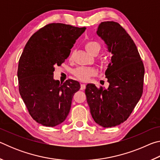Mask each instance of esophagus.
<instances>
[{"mask_svg": "<svg viewBox=\"0 0 160 160\" xmlns=\"http://www.w3.org/2000/svg\"><path fill=\"white\" fill-rule=\"evenodd\" d=\"M85 86H86L85 84H84V83L81 84V85H80V90H85Z\"/></svg>", "mask_w": 160, "mask_h": 160, "instance_id": "obj_1", "label": "esophagus"}]
</instances>
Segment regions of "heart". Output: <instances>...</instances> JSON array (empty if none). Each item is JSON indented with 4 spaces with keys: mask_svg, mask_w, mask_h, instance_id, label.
I'll list each match as a JSON object with an SVG mask.
<instances>
[{
    "mask_svg": "<svg viewBox=\"0 0 160 160\" xmlns=\"http://www.w3.org/2000/svg\"><path fill=\"white\" fill-rule=\"evenodd\" d=\"M85 49L88 51V53L92 55L94 53H99L101 49V45L99 43L94 40L88 41L85 44ZM72 73L78 79L82 81H85L89 78L97 73V70L93 68H88V67H78L75 68L72 71Z\"/></svg>",
    "mask_w": 160,
    "mask_h": 160,
    "instance_id": "1",
    "label": "heart"
}]
</instances>
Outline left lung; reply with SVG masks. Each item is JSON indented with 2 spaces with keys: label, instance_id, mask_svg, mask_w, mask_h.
<instances>
[{
  "label": "left lung",
  "instance_id": "obj_1",
  "mask_svg": "<svg viewBox=\"0 0 160 160\" xmlns=\"http://www.w3.org/2000/svg\"><path fill=\"white\" fill-rule=\"evenodd\" d=\"M97 33L113 54L105 72L109 85L104 90L88 84L85 94L94 121L111 128L126 121L140 100L145 68L133 40L118 22H103Z\"/></svg>",
  "mask_w": 160,
  "mask_h": 160
}]
</instances>
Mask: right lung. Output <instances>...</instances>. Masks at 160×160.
Segmentation results:
<instances>
[{
  "label": "right lung",
  "instance_id": "right-lung-1",
  "mask_svg": "<svg viewBox=\"0 0 160 160\" xmlns=\"http://www.w3.org/2000/svg\"><path fill=\"white\" fill-rule=\"evenodd\" d=\"M86 28L50 23L29 38L19 60V92L29 115L42 126L53 127L66 120L72 97L80 90L76 80H53L55 66L68 57Z\"/></svg>",
  "mask_w": 160,
  "mask_h": 160
}]
</instances>
